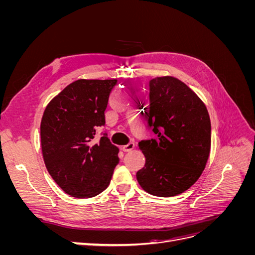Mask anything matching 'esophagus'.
<instances>
[{"mask_svg": "<svg viewBox=\"0 0 255 255\" xmlns=\"http://www.w3.org/2000/svg\"><path fill=\"white\" fill-rule=\"evenodd\" d=\"M134 148H135V143H134V142H128V144H126V145H123V146H122L123 151H126V152L132 151Z\"/></svg>", "mask_w": 255, "mask_h": 255, "instance_id": "obj_1", "label": "esophagus"}]
</instances>
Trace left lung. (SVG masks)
<instances>
[{
  "label": "left lung",
  "instance_id": "obj_1",
  "mask_svg": "<svg viewBox=\"0 0 255 255\" xmlns=\"http://www.w3.org/2000/svg\"><path fill=\"white\" fill-rule=\"evenodd\" d=\"M145 100L148 126L155 139L138 145L145 164L137 181L157 197L180 195L203 172L211 151V119L205 104L173 76L152 79Z\"/></svg>",
  "mask_w": 255,
  "mask_h": 255
}]
</instances>
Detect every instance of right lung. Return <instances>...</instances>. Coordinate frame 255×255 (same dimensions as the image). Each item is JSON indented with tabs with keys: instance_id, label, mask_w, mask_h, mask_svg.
Listing matches in <instances>:
<instances>
[{
	"instance_id": "1",
	"label": "right lung",
	"mask_w": 255,
	"mask_h": 255,
	"mask_svg": "<svg viewBox=\"0 0 255 255\" xmlns=\"http://www.w3.org/2000/svg\"><path fill=\"white\" fill-rule=\"evenodd\" d=\"M117 80H78L51 100L41 119L42 156L50 175L74 198H91L110 185L119 149L107 134V102Z\"/></svg>"
}]
</instances>
